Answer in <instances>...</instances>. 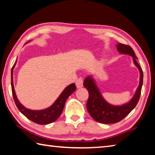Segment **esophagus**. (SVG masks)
I'll return each mask as SVG.
<instances>
[{
	"label": "esophagus",
	"mask_w": 155,
	"mask_h": 155,
	"mask_svg": "<svg viewBox=\"0 0 155 155\" xmlns=\"http://www.w3.org/2000/svg\"><path fill=\"white\" fill-rule=\"evenodd\" d=\"M75 84H76V86H77L78 88H82L83 86V80L82 79V78H78V79L76 80Z\"/></svg>",
	"instance_id": "esophagus-1"
}]
</instances>
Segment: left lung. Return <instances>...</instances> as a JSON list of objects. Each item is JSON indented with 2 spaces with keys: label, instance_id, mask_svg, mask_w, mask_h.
Segmentation results:
<instances>
[{
  "label": "left lung",
  "instance_id": "obj_1",
  "mask_svg": "<svg viewBox=\"0 0 155 155\" xmlns=\"http://www.w3.org/2000/svg\"><path fill=\"white\" fill-rule=\"evenodd\" d=\"M116 47L119 53L128 54L133 58L134 63L140 71V84L134 96L128 103L121 105H113L104 99L96 84L95 81L91 75L85 78L84 81V86L87 89L89 94L86 108L94 120L104 124L116 123L125 118L137 104L143 84V71L142 68L137 62V58L135 56L134 50L129 45L122 43H118Z\"/></svg>",
  "mask_w": 155,
  "mask_h": 155
}]
</instances>
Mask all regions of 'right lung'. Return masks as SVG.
<instances>
[{
  "label": "right lung",
  "instance_id": "1",
  "mask_svg": "<svg viewBox=\"0 0 155 155\" xmlns=\"http://www.w3.org/2000/svg\"><path fill=\"white\" fill-rule=\"evenodd\" d=\"M16 62H17V61H16ZM15 63L13 66L12 69V73H11V75H12V90L15 104L18 108V110H20V112L23 115L25 116L27 118L29 119L30 120L34 122V123L37 124H48L56 120L62 114V110L64 109L65 102H66L67 98L76 90V86L75 84L73 83L67 86L64 89V91L62 92V93L60 94L58 99L56 100L55 102L50 107L41 110H29L21 105L20 102L18 101L14 90L13 71Z\"/></svg>",
  "mask_w": 155,
  "mask_h": 155
}]
</instances>
